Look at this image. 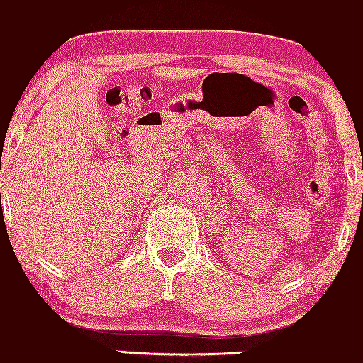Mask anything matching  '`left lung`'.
<instances>
[{"instance_id": "obj_1", "label": "left lung", "mask_w": 363, "mask_h": 363, "mask_svg": "<svg viewBox=\"0 0 363 363\" xmlns=\"http://www.w3.org/2000/svg\"><path fill=\"white\" fill-rule=\"evenodd\" d=\"M362 197H363V195H362Z\"/></svg>"}]
</instances>
